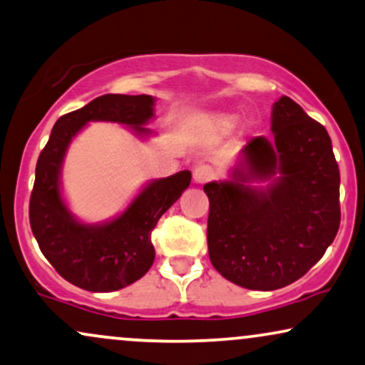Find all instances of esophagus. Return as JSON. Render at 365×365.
<instances>
[{
    "label": "esophagus",
    "instance_id": "1",
    "mask_svg": "<svg viewBox=\"0 0 365 365\" xmlns=\"http://www.w3.org/2000/svg\"><path fill=\"white\" fill-rule=\"evenodd\" d=\"M192 178H195V181L197 184L208 182L210 179L213 178V169H211L210 165H197L195 173H192Z\"/></svg>",
    "mask_w": 365,
    "mask_h": 365
}]
</instances>
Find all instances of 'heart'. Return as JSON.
Segmentation results:
<instances>
[{"mask_svg":"<svg viewBox=\"0 0 365 365\" xmlns=\"http://www.w3.org/2000/svg\"><path fill=\"white\" fill-rule=\"evenodd\" d=\"M235 123L237 118L233 115H217L206 123V130H208L211 135H225L235 127Z\"/></svg>","mask_w":365,"mask_h":365,"instance_id":"heart-1","label":"heart"}]
</instances>
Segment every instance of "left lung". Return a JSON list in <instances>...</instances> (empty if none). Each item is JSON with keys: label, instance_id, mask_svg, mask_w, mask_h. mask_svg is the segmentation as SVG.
Returning <instances> with one entry per match:
<instances>
[{"label": "left lung", "instance_id": "left-lung-1", "mask_svg": "<svg viewBox=\"0 0 365 365\" xmlns=\"http://www.w3.org/2000/svg\"><path fill=\"white\" fill-rule=\"evenodd\" d=\"M272 142L255 137L232 181L208 182V252L225 279L272 291L303 277L340 227V170L330 135L291 98L274 103ZM279 173L267 192L242 182Z\"/></svg>", "mask_w": 365, "mask_h": 365}]
</instances>
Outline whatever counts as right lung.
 I'll use <instances>...</instances> for the list:
<instances>
[{"instance_id":"obj_1","label":"right lung","mask_w":365,"mask_h":365,"mask_svg":"<svg viewBox=\"0 0 365 365\" xmlns=\"http://www.w3.org/2000/svg\"><path fill=\"white\" fill-rule=\"evenodd\" d=\"M152 116V96L105 94L79 110L62 115L40 152L29 208L31 232L52 267L81 289H121L152 267L155 259L152 230L190 186L191 173L181 170L148 184L123 215L106 225L91 227L76 222L61 197L58 173L67 147L88 121H118L138 133H150L142 125Z\"/></svg>"}]
</instances>
